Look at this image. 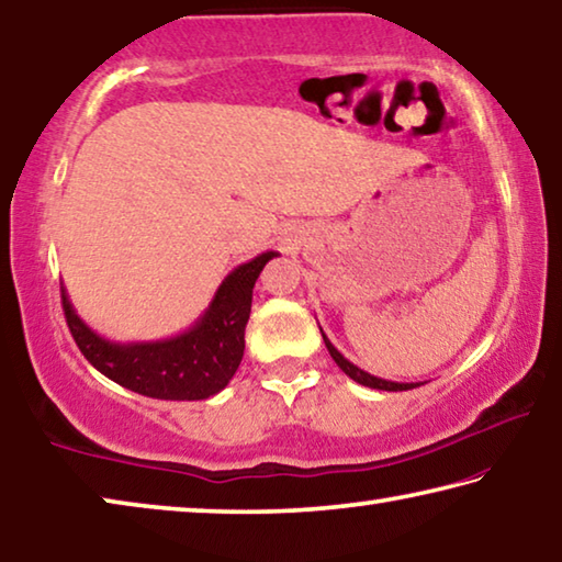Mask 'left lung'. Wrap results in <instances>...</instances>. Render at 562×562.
I'll return each mask as SVG.
<instances>
[{"instance_id":"left-lung-1","label":"left lung","mask_w":562,"mask_h":562,"mask_svg":"<svg viewBox=\"0 0 562 562\" xmlns=\"http://www.w3.org/2000/svg\"><path fill=\"white\" fill-rule=\"evenodd\" d=\"M321 334H324V330H321ZM324 344H326V348H328L330 358H334V361L338 363V368H341V371H344L346 375H351V379H353L356 383L368 385V389H379V391H411V389H416V385H420V383H395V381L375 379V375L361 371V368L353 366L351 361H346V358L336 351L334 344H330L326 336H324Z\"/></svg>"}]
</instances>
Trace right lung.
<instances>
[{"mask_svg": "<svg viewBox=\"0 0 562 562\" xmlns=\"http://www.w3.org/2000/svg\"><path fill=\"white\" fill-rule=\"evenodd\" d=\"M276 251H266L226 276L194 326L154 344H112L97 336L71 308L61 286V308L87 361L124 389L161 401H204L226 389L244 358V330L254 283Z\"/></svg>", "mask_w": 562, "mask_h": 562, "instance_id": "right-lung-1", "label": "right lung"}]
</instances>
